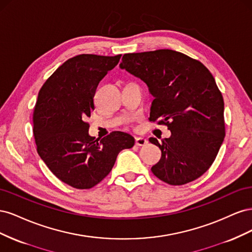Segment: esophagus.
Instances as JSON below:
<instances>
[{
  "label": "esophagus",
  "instance_id": "34e87169",
  "mask_svg": "<svg viewBox=\"0 0 252 252\" xmlns=\"http://www.w3.org/2000/svg\"><path fill=\"white\" fill-rule=\"evenodd\" d=\"M147 144V141L144 138H135V145L136 146H145Z\"/></svg>",
  "mask_w": 252,
  "mask_h": 252
}]
</instances>
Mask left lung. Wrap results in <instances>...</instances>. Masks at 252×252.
<instances>
[{
    "instance_id": "obj_1",
    "label": "left lung",
    "mask_w": 252,
    "mask_h": 252,
    "mask_svg": "<svg viewBox=\"0 0 252 252\" xmlns=\"http://www.w3.org/2000/svg\"><path fill=\"white\" fill-rule=\"evenodd\" d=\"M148 86L151 122L167 125L170 138L149 142L162 151L151 167L157 178L183 185L209 169L225 138L224 101L215 78L201 62L170 49L126 53L120 64Z\"/></svg>"
}]
</instances>
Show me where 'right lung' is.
Returning a JSON list of instances; mask_svg holds the SVG:
<instances>
[{
    "instance_id": "obj_1",
    "label": "right lung",
    "mask_w": 252,
    "mask_h": 252,
    "mask_svg": "<svg viewBox=\"0 0 252 252\" xmlns=\"http://www.w3.org/2000/svg\"><path fill=\"white\" fill-rule=\"evenodd\" d=\"M121 55H79L67 60L41 88L33 112L37 154L50 171L78 189L98 184L116 163L120 151L131 148L130 134L113 131L102 140L88 133L100 81L119 63Z\"/></svg>"
}]
</instances>
